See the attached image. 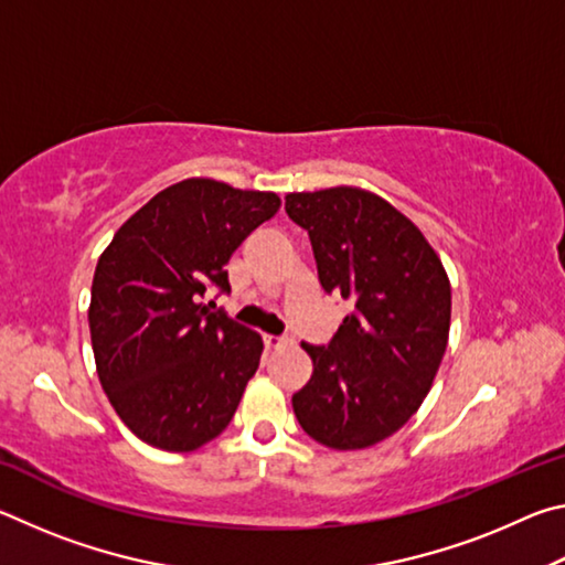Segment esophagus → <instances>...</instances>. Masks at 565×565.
Listing matches in <instances>:
<instances>
[{
    "label": "esophagus",
    "mask_w": 565,
    "mask_h": 565,
    "mask_svg": "<svg viewBox=\"0 0 565 565\" xmlns=\"http://www.w3.org/2000/svg\"><path fill=\"white\" fill-rule=\"evenodd\" d=\"M264 343H266V349H281V347H286V343H289V339H286V337H274V333H266Z\"/></svg>",
    "instance_id": "obj_1"
}]
</instances>
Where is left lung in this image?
<instances>
[{
	"mask_svg": "<svg viewBox=\"0 0 565 565\" xmlns=\"http://www.w3.org/2000/svg\"><path fill=\"white\" fill-rule=\"evenodd\" d=\"M309 232L321 289L351 313L327 347L301 343L313 374L291 404L313 441L353 451L396 434L441 366L451 327V284L431 244L394 206L363 189L286 196Z\"/></svg>",
	"mask_w": 565,
	"mask_h": 565,
	"instance_id": "1",
	"label": "left lung"
}]
</instances>
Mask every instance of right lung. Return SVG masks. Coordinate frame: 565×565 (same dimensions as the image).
Instances as JSON below:
<instances>
[{"label": "right lung", "instance_id": "right-lung-1", "mask_svg": "<svg viewBox=\"0 0 565 565\" xmlns=\"http://www.w3.org/2000/svg\"><path fill=\"white\" fill-rule=\"evenodd\" d=\"M279 204L271 191L184 179L124 222L99 256L89 306L99 381L149 446L194 451L232 420L264 341L199 299L232 291L228 256Z\"/></svg>", "mask_w": 565, "mask_h": 565}]
</instances>
